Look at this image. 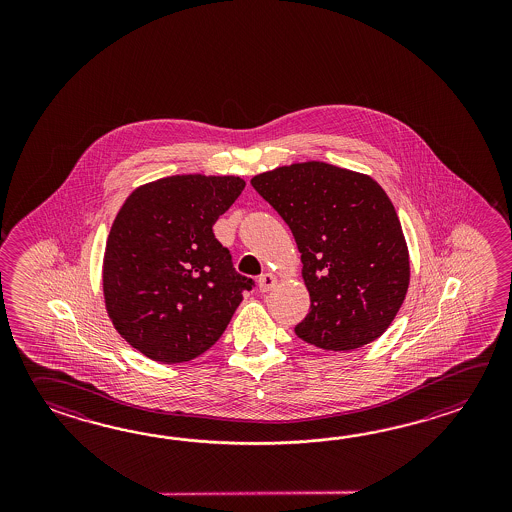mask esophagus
Returning <instances> with one entry per match:
<instances>
[{"instance_id":"34e87169","label":"esophagus","mask_w":512,"mask_h":512,"mask_svg":"<svg viewBox=\"0 0 512 512\" xmlns=\"http://www.w3.org/2000/svg\"><path fill=\"white\" fill-rule=\"evenodd\" d=\"M276 283H278V278H276L272 272H263L260 278H258V287H260L261 293L271 291Z\"/></svg>"}]
</instances>
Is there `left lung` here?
<instances>
[{
    "instance_id": "8db88e82",
    "label": "left lung",
    "mask_w": 512,
    "mask_h": 512,
    "mask_svg": "<svg viewBox=\"0 0 512 512\" xmlns=\"http://www.w3.org/2000/svg\"><path fill=\"white\" fill-rule=\"evenodd\" d=\"M302 254L309 315L294 333L327 351L381 337L401 309L410 256L388 194L370 175L307 161L254 175Z\"/></svg>"
}]
</instances>
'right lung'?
<instances>
[{
	"label": "right lung",
	"mask_w": 512,
	"mask_h": 512,
	"mask_svg": "<svg viewBox=\"0 0 512 512\" xmlns=\"http://www.w3.org/2000/svg\"><path fill=\"white\" fill-rule=\"evenodd\" d=\"M243 188L236 175H172L135 188L120 207L102 263L104 302L120 337L148 359L203 355L251 291L212 232Z\"/></svg>",
	"instance_id": "right-lung-1"
}]
</instances>
